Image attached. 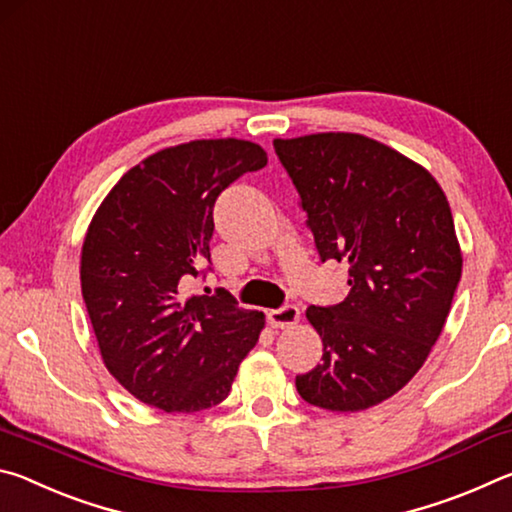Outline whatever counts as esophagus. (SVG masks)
<instances>
[{"instance_id": "34e87169", "label": "esophagus", "mask_w": 512, "mask_h": 512, "mask_svg": "<svg viewBox=\"0 0 512 512\" xmlns=\"http://www.w3.org/2000/svg\"><path fill=\"white\" fill-rule=\"evenodd\" d=\"M298 320H300V309L293 305L268 311V323H271V327H275V329L293 327V325H298Z\"/></svg>"}]
</instances>
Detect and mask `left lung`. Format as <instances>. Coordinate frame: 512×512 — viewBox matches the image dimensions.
<instances>
[{"label":"left lung","instance_id":"1","mask_svg":"<svg viewBox=\"0 0 512 512\" xmlns=\"http://www.w3.org/2000/svg\"><path fill=\"white\" fill-rule=\"evenodd\" d=\"M300 194L320 259H348L350 293L309 307L323 363L296 377L300 397L352 413L409 384L443 332L463 271L452 210L436 178L359 133L273 140Z\"/></svg>","mask_w":512,"mask_h":512}]
</instances>
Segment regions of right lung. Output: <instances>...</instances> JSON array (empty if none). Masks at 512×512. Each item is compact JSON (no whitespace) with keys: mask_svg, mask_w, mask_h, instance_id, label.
Wrapping results in <instances>:
<instances>
[{"mask_svg":"<svg viewBox=\"0 0 512 512\" xmlns=\"http://www.w3.org/2000/svg\"><path fill=\"white\" fill-rule=\"evenodd\" d=\"M248 140L169 146L128 169L103 198L81 250L83 300L101 359L137 400L196 413L228 397L264 329L228 291L185 296L210 262L212 210L246 171L266 167Z\"/></svg>","mask_w":512,"mask_h":512,"instance_id":"1","label":"right lung"}]
</instances>
